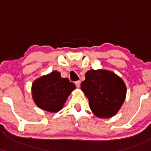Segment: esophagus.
Instances as JSON below:
<instances>
[{
  "label": "esophagus",
  "instance_id": "esophagus-1",
  "mask_svg": "<svg viewBox=\"0 0 151 151\" xmlns=\"http://www.w3.org/2000/svg\"><path fill=\"white\" fill-rule=\"evenodd\" d=\"M80 83H81L80 81H75V85H76V86H77V87H79V86H80Z\"/></svg>",
  "mask_w": 151,
  "mask_h": 151
}]
</instances>
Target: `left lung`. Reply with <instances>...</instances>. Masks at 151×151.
Segmentation results:
<instances>
[{"instance_id": "8db88e82", "label": "left lung", "mask_w": 151, "mask_h": 151, "mask_svg": "<svg viewBox=\"0 0 151 151\" xmlns=\"http://www.w3.org/2000/svg\"><path fill=\"white\" fill-rule=\"evenodd\" d=\"M81 84L88 98L89 107L99 118H110L117 113L124 103L126 87L124 81L110 71L89 70Z\"/></svg>"}]
</instances>
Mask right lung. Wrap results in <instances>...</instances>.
<instances>
[{"instance_id":"add662e5","label":"right lung","mask_w":151,"mask_h":151,"mask_svg":"<svg viewBox=\"0 0 151 151\" xmlns=\"http://www.w3.org/2000/svg\"><path fill=\"white\" fill-rule=\"evenodd\" d=\"M75 84L67 78L61 77L55 71L34 81L32 86L34 101L40 109L50 112H58L63 107Z\"/></svg>"}]
</instances>
